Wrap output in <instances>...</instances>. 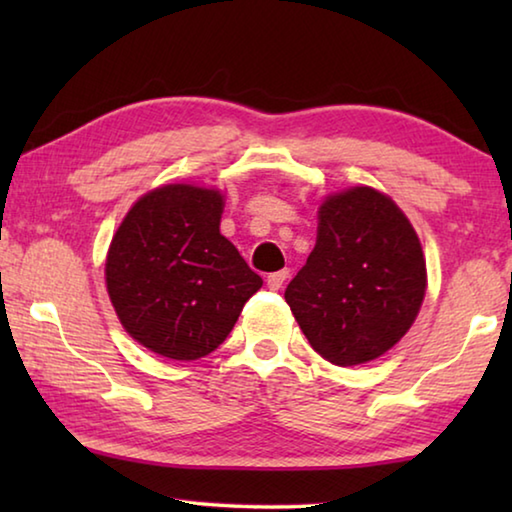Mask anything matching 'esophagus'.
<instances>
[{
  "instance_id": "1",
  "label": "esophagus",
  "mask_w": 512,
  "mask_h": 512,
  "mask_svg": "<svg viewBox=\"0 0 512 512\" xmlns=\"http://www.w3.org/2000/svg\"><path fill=\"white\" fill-rule=\"evenodd\" d=\"M287 277H289V268H282V271L271 273V275H268V280H266L268 289H273V291L282 289V284H284V280H287Z\"/></svg>"
}]
</instances>
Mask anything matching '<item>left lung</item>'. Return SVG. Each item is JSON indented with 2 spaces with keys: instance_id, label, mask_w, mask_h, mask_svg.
Returning <instances> with one entry per match:
<instances>
[{
  "instance_id": "8db88e82",
  "label": "left lung",
  "mask_w": 512,
  "mask_h": 512,
  "mask_svg": "<svg viewBox=\"0 0 512 512\" xmlns=\"http://www.w3.org/2000/svg\"><path fill=\"white\" fill-rule=\"evenodd\" d=\"M427 291L420 239L404 212L372 187L327 196L316 246L284 300L320 357L359 366L409 332Z\"/></svg>"
}]
</instances>
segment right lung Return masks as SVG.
<instances>
[{"label": "right lung", "mask_w": 512, "mask_h": 512, "mask_svg": "<svg viewBox=\"0 0 512 512\" xmlns=\"http://www.w3.org/2000/svg\"><path fill=\"white\" fill-rule=\"evenodd\" d=\"M216 189L164 185L144 194L112 237L106 284L133 339L155 354L194 361L228 339L262 277L221 235Z\"/></svg>", "instance_id": "add662e5"}]
</instances>
